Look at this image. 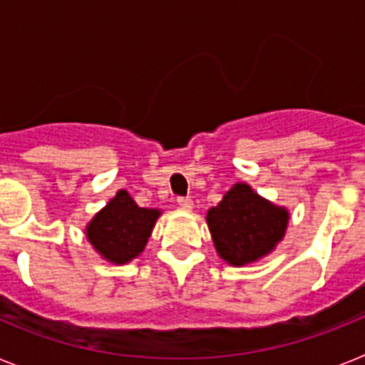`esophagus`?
I'll return each mask as SVG.
<instances>
[{
	"label": "esophagus",
	"instance_id": "34e87169",
	"mask_svg": "<svg viewBox=\"0 0 365 365\" xmlns=\"http://www.w3.org/2000/svg\"><path fill=\"white\" fill-rule=\"evenodd\" d=\"M177 205L180 208H185V210H192L193 208V201L190 197H177Z\"/></svg>",
	"mask_w": 365,
	"mask_h": 365
}]
</instances>
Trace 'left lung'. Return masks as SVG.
<instances>
[{"instance_id":"obj_1","label":"left lung","mask_w":365,"mask_h":365,"mask_svg":"<svg viewBox=\"0 0 365 365\" xmlns=\"http://www.w3.org/2000/svg\"><path fill=\"white\" fill-rule=\"evenodd\" d=\"M206 222L219 256L228 265L243 267L265 257L283 240L289 212L237 182L208 210Z\"/></svg>"}]
</instances>
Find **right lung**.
Segmentation results:
<instances>
[{
	"label": "right lung",
	"mask_w": 365,
	"mask_h": 365,
	"mask_svg": "<svg viewBox=\"0 0 365 365\" xmlns=\"http://www.w3.org/2000/svg\"><path fill=\"white\" fill-rule=\"evenodd\" d=\"M157 208H140L125 190L117 195L89 221L86 235L96 252L115 265H124L143 252L150 240Z\"/></svg>",
	"instance_id": "add662e5"
}]
</instances>
